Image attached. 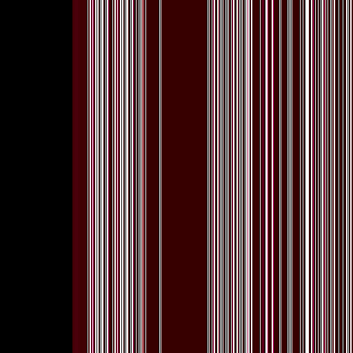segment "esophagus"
Returning <instances> with one entry per match:
<instances>
[{
  "label": "esophagus",
  "instance_id": "obj_1",
  "mask_svg": "<svg viewBox=\"0 0 353 353\" xmlns=\"http://www.w3.org/2000/svg\"><path fill=\"white\" fill-rule=\"evenodd\" d=\"M191 204L188 201H185V199H179L177 201V210H185V208L187 207H190Z\"/></svg>",
  "mask_w": 353,
  "mask_h": 353
}]
</instances>
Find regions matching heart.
<instances>
[{"instance_id": "b5f03b06", "label": "heart", "mask_w": 353, "mask_h": 353, "mask_svg": "<svg viewBox=\"0 0 353 353\" xmlns=\"http://www.w3.org/2000/svg\"><path fill=\"white\" fill-rule=\"evenodd\" d=\"M183 123L187 124V126L190 129H193L194 132H198L199 135L204 137L205 132H207V124H205V119L202 118L201 115H196V113H190V115H187L183 118ZM152 140L154 137L152 134H145V137H143L141 141H140V149L141 152H148L149 149H151V145H152ZM196 183V179L193 176H177L174 179V188L176 190H183V191H190L193 190Z\"/></svg>"}]
</instances>
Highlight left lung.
I'll return each mask as SVG.
<instances>
[{
  "label": "left lung",
  "mask_w": 353,
  "mask_h": 353,
  "mask_svg": "<svg viewBox=\"0 0 353 353\" xmlns=\"http://www.w3.org/2000/svg\"><path fill=\"white\" fill-rule=\"evenodd\" d=\"M176 101L207 112L216 130L224 118V194L232 193V213L225 208L221 218L218 204L213 212L210 199V225L207 223V229L202 227L198 234L201 252L216 270L224 266L227 272L230 266L235 272L248 268L260 271V266L266 268V260L270 263L286 246L303 218L312 162L307 159L301 126L271 107L270 101L266 104V98L252 94L248 99L244 93H229L227 88L221 93L212 83H182ZM218 185L216 148V194Z\"/></svg>",
  "instance_id": "1"
}]
</instances>
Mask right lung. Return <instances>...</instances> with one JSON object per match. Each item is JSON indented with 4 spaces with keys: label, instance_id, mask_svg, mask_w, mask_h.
Segmentation results:
<instances>
[{
    "label": "right lung",
    "instance_id": "obj_1",
    "mask_svg": "<svg viewBox=\"0 0 353 353\" xmlns=\"http://www.w3.org/2000/svg\"><path fill=\"white\" fill-rule=\"evenodd\" d=\"M179 85L148 87L129 99L82 104L62 119L48 149L45 176L59 229L68 248L93 270L115 274L146 266L159 254L160 236L174 216L172 196L155 194L143 212L123 205V179L137 171L134 141L157 123ZM130 151H127V146Z\"/></svg>",
    "mask_w": 353,
    "mask_h": 353
}]
</instances>
